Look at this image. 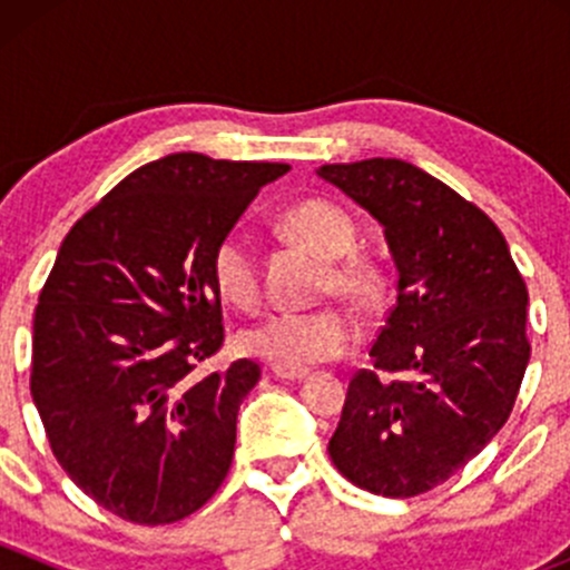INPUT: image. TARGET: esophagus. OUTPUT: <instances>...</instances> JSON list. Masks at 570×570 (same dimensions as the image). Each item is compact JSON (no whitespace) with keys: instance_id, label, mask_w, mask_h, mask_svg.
<instances>
[{"instance_id":"obj_1","label":"esophagus","mask_w":570,"mask_h":570,"mask_svg":"<svg viewBox=\"0 0 570 570\" xmlns=\"http://www.w3.org/2000/svg\"><path fill=\"white\" fill-rule=\"evenodd\" d=\"M273 375L284 383H297L306 381L308 370H292V366H273Z\"/></svg>"}]
</instances>
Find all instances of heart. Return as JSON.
I'll return each instance as SVG.
<instances>
[{"mask_svg": "<svg viewBox=\"0 0 570 570\" xmlns=\"http://www.w3.org/2000/svg\"><path fill=\"white\" fill-rule=\"evenodd\" d=\"M286 228L303 245L331 258L327 289H336L355 301H364L375 292V267L364 258H344L355 245V226L347 212L327 200H303L286 212ZM209 267L223 301L237 308L256 306L262 297L258 262L250 239L243 232H228L226 237L217 239ZM355 344H358V325L338 308L275 312L239 333V347L245 353L292 370L342 358Z\"/></svg>", "mask_w": 570, "mask_h": 570, "instance_id": "heart-1", "label": "heart"}]
</instances>
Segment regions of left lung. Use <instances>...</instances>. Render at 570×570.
Here are the masks:
<instances>
[{
  "label": "left lung",
  "instance_id": "1",
  "mask_svg": "<svg viewBox=\"0 0 570 570\" xmlns=\"http://www.w3.org/2000/svg\"><path fill=\"white\" fill-rule=\"evenodd\" d=\"M317 176L381 223L396 269L375 370L350 381L327 452L364 491L416 497L508 422L530 364L527 284L491 217L416 165L375 157Z\"/></svg>",
  "mask_w": 570,
  "mask_h": 570
}]
</instances>
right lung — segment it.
Masks as SVG:
<instances>
[{
  "label": "right lung",
  "mask_w": 570,
  "mask_h": 570,
  "mask_svg": "<svg viewBox=\"0 0 570 570\" xmlns=\"http://www.w3.org/2000/svg\"><path fill=\"white\" fill-rule=\"evenodd\" d=\"M284 163L181 151L107 193L57 250L32 325L30 392L51 452L90 499L174 524L226 480L253 361L200 375L223 344L212 250Z\"/></svg>",
  "instance_id": "add662e5"
}]
</instances>
